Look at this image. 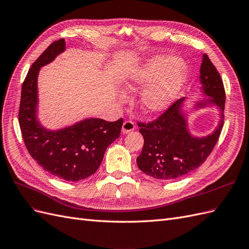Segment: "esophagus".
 Here are the masks:
<instances>
[{"mask_svg": "<svg viewBox=\"0 0 249 249\" xmlns=\"http://www.w3.org/2000/svg\"><path fill=\"white\" fill-rule=\"evenodd\" d=\"M134 128H136V125H134V123L132 122V121L127 120V121H125V122L123 123L122 132L123 133H129V132L133 131Z\"/></svg>", "mask_w": 249, "mask_h": 249, "instance_id": "obj_1", "label": "esophagus"}]
</instances>
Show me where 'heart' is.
<instances>
[{
    "label": "heart",
    "mask_w": 249,
    "mask_h": 249,
    "mask_svg": "<svg viewBox=\"0 0 249 249\" xmlns=\"http://www.w3.org/2000/svg\"><path fill=\"white\" fill-rule=\"evenodd\" d=\"M188 80V68L182 60L169 55H159L127 75L124 89L137 91L145 89L140 96V108L145 115L155 116L165 111L178 97ZM120 100L125 96L121 94Z\"/></svg>",
    "instance_id": "b5f03b06"
}]
</instances>
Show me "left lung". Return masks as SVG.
Masks as SVG:
<instances>
[{
    "label": "left lung",
    "mask_w": 249,
    "mask_h": 249,
    "mask_svg": "<svg viewBox=\"0 0 249 249\" xmlns=\"http://www.w3.org/2000/svg\"><path fill=\"white\" fill-rule=\"evenodd\" d=\"M199 80L201 93L208 98L194 101L191 109L184 106L186 98H181L154 122L139 123L144 146L137 164L153 178L170 180L192 172L203 164L217 143L223 127L225 91L221 77L207 54L202 55ZM211 107L219 110L215 130L204 137L193 136L188 128L189 113Z\"/></svg>",
    "instance_id": "obj_1"
}]
</instances>
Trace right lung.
I'll return each instance as SVG.
<instances>
[{
    "label": "right lung",
    "instance_id": "obj_1",
    "mask_svg": "<svg viewBox=\"0 0 249 249\" xmlns=\"http://www.w3.org/2000/svg\"><path fill=\"white\" fill-rule=\"evenodd\" d=\"M65 51V39L54 41L31 66L22 87L18 122L32 159L58 178L78 181L100 167L106 149L120 136L123 119L106 122L87 118L55 130L41 125L37 117L39 71Z\"/></svg>",
    "mask_w": 249,
    "mask_h": 249
}]
</instances>
